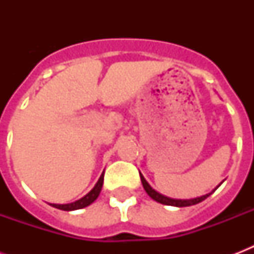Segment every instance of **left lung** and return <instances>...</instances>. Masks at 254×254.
<instances>
[{
	"label": "left lung",
	"mask_w": 254,
	"mask_h": 254,
	"mask_svg": "<svg viewBox=\"0 0 254 254\" xmlns=\"http://www.w3.org/2000/svg\"><path fill=\"white\" fill-rule=\"evenodd\" d=\"M139 177H141V182H142V186H143V189H145V191L147 192V195L151 197V199H154L155 201H158V203H162V204H166V205H174V207H189V205H193V204H197V203H200V201H203L204 199H207V197L211 195V193L215 191V190L219 187L217 186L216 189L213 190L212 192H209L207 193V195H203V196L200 197H195V199H171V197H167L165 196V195H161L159 192H157L155 190H153L150 187V185L147 183L146 181H145V178L142 177V174L139 173Z\"/></svg>",
	"instance_id": "left-lung-1"
}]
</instances>
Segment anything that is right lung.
I'll return each instance as SVG.
<instances>
[{"label": "right lung", "instance_id": "1", "mask_svg": "<svg viewBox=\"0 0 254 254\" xmlns=\"http://www.w3.org/2000/svg\"><path fill=\"white\" fill-rule=\"evenodd\" d=\"M103 182H104V173L101 174V177H100V179L97 181L95 187H93V189H92L91 191L85 195V196L81 197V199L73 201V203H69V204H51V205L55 207V208L63 209V211H73V209L84 208V207L92 204V203L97 199L100 191H101V189H103Z\"/></svg>", "mask_w": 254, "mask_h": 254}]
</instances>
